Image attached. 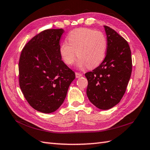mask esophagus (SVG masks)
Masks as SVG:
<instances>
[{
  "label": "esophagus",
  "instance_id": "34e87169",
  "mask_svg": "<svg viewBox=\"0 0 150 150\" xmlns=\"http://www.w3.org/2000/svg\"><path fill=\"white\" fill-rule=\"evenodd\" d=\"M75 75H76V78H79L81 77H82V74L81 73H79V72H76L75 73Z\"/></svg>",
  "mask_w": 150,
  "mask_h": 150
}]
</instances>
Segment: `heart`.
Returning <instances> with one entry per match:
<instances>
[{"label":"heart","instance_id":"b5f03b06","mask_svg":"<svg viewBox=\"0 0 150 150\" xmlns=\"http://www.w3.org/2000/svg\"><path fill=\"white\" fill-rule=\"evenodd\" d=\"M67 42L60 45V53L68 66L74 63L77 55L80 59L78 63L79 67L86 66L88 68H94L103 62L106 55L107 39L100 31L78 28L69 33Z\"/></svg>","mask_w":150,"mask_h":150}]
</instances>
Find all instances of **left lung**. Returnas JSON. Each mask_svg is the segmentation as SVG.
I'll return each mask as SVG.
<instances>
[{
    "instance_id": "left-lung-1",
    "label": "left lung",
    "mask_w": 150,
    "mask_h": 150,
    "mask_svg": "<svg viewBox=\"0 0 150 150\" xmlns=\"http://www.w3.org/2000/svg\"><path fill=\"white\" fill-rule=\"evenodd\" d=\"M104 26L106 55L97 68L85 76L89 100L99 109L108 110L119 103L125 93L132 74V59L128 42L112 28Z\"/></svg>"
}]
</instances>
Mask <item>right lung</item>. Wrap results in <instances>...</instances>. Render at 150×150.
Masks as SVG:
<instances>
[{
  "label": "right lung",
  "instance_id": "1",
  "mask_svg": "<svg viewBox=\"0 0 150 150\" xmlns=\"http://www.w3.org/2000/svg\"><path fill=\"white\" fill-rule=\"evenodd\" d=\"M63 29H48L33 37L22 49L18 81L22 93L35 110L50 113L61 106L75 72L62 60Z\"/></svg>",
  "mask_w": 150,
  "mask_h": 150
}]
</instances>
